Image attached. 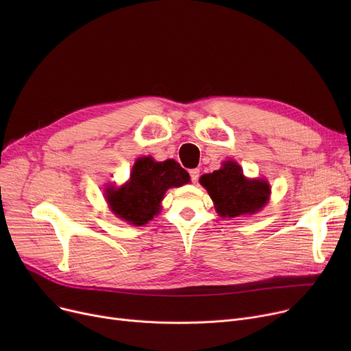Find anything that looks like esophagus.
<instances>
[{"mask_svg": "<svg viewBox=\"0 0 351 351\" xmlns=\"http://www.w3.org/2000/svg\"><path fill=\"white\" fill-rule=\"evenodd\" d=\"M189 175H191V180L193 183H197V180H199V169H191Z\"/></svg>", "mask_w": 351, "mask_h": 351, "instance_id": "34e87169", "label": "esophagus"}]
</instances>
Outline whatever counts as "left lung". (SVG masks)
Wrapping results in <instances>:
<instances>
[{"label":"left lung","mask_w":351,"mask_h":351,"mask_svg":"<svg viewBox=\"0 0 351 351\" xmlns=\"http://www.w3.org/2000/svg\"><path fill=\"white\" fill-rule=\"evenodd\" d=\"M199 182L222 217L253 215L266 205L270 193L266 180L246 179L241 166L233 160L225 162L219 171L200 176Z\"/></svg>","instance_id":"8db88e82"}]
</instances>
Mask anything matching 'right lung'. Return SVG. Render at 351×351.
I'll use <instances>...</instances> for the list:
<instances>
[{"instance_id":"1","label":"right lung","mask_w":351,"mask_h":351,"mask_svg":"<svg viewBox=\"0 0 351 351\" xmlns=\"http://www.w3.org/2000/svg\"><path fill=\"white\" fill-rule=\"evenodd\" d=\"M189 182V173L173 159L155 162L139 158L131 172V179L119 189H106L108 204L118 217L135 226L152 220L160 209L165 192L172 186Z\"/></svg>"}]
</instances>
